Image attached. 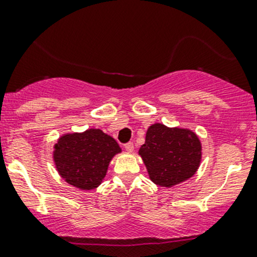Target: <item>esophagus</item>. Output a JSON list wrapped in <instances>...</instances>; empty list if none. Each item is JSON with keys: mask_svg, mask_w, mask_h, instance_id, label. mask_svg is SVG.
Instances as JSON below:
<instances>
[{"mask_svg": "<svg viewBox=\"0 0 257 257\" xmlns=\"http://www.w3.org/2000/svg\"><path fill=\"white\" fill-rule=\"evenodd\" d=\"M125 150H126V153H133L134 152V144L133 143H128V144H125Z\"/></svg>", "mask_w": 257, "mask_h": 257, "instance_id": "obj_1", "label": "esophagus"}]
</instances>
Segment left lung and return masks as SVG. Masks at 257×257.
<instances>
[{"label": "left lung", "instance_id": "obj_1", "mask_svg": "<svg viewBox=\"0 0 257 257\" xmlns=\"http://www.w3.org/2000/svg\"><path fill=\"white\" fill-rule=\"evenodd\" d=\"M139 155L150 180L163 188H172L195 175L203 147L190 129L154 123L148 128Z\"/></svg>", "mask_w": 257, "mask_h": 257}]
</instances>
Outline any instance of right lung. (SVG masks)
<instances>
[{
    "label": "right lung",
    "instance_id": "obj_1",
    "mask_svg": "<svg viewBox=\"0 0 257 257\" xmlns=\"http://www.w3.org/2000/svg\"><path fill=\"white\" fill-rule=\"evenodd\" d=\"M120 147L100 129L66 133L53 145V163L62 179L79 190L97 189Z\"/></svg>",
    "mask_w": 257,
    "mask_h": 257
}]
</instances>
